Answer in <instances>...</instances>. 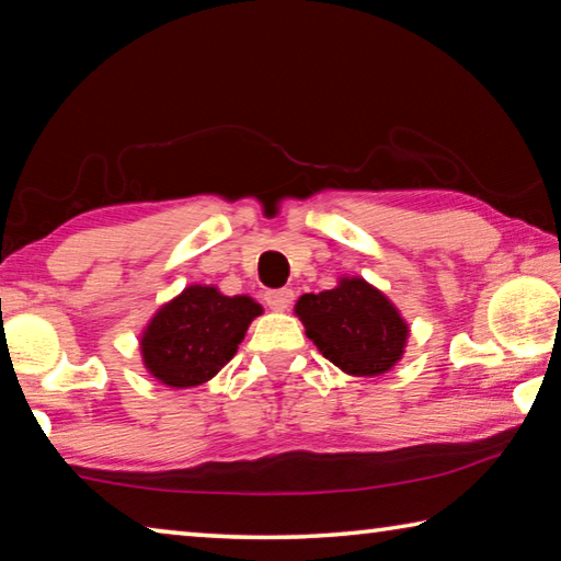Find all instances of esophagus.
Returning a JSON list of instances; mask_svg holds the SVG:
<instances>
[{
	"label": "esophagus",
	"instance_id": "34e87169",
	"mask_svg": "<svg viewBox=\"0 0 561 561\" xmlns=\"http://www.w3.org/2000/svg\"><path fill=\"white\" fill-rule=\"evenodd\" d=\"M264 301H267V307L274 311H287L294 301V291L291 289H272L264 294Z\"/></svg>",
	"mask_w": 561,
	"mask_h": 561
}]
</instances>
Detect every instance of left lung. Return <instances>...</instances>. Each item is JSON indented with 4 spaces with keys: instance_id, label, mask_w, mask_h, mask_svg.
Masks as SVG:
<instances>
[{
    "instance_id": "obj_1",
    "label": "left lung",
    "mask_w": 561,
    "mask_h": 561,
    "mask_svg": "<svg viewBox=\"0 0 561 561\" xmlns=\"http://www.w3.org/2000/svg\"><path fill=\"white\" fill-rule=\"evenodd\" d=\"M294 314L317 348L348 376H381L401 360L408 324L391 299L360 277L301 294Z\"/></svg>"
}]
</instances>
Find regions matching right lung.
Wrapping results in <instances>:
<instances>
[{
  "label": "right lung",
  "instance_id": "add662e5",
  "mask_svg": "<svg viewBox=\"0 0 561 561\" xmlns=\"http://www.w3.org/2000/svg\"><path fill=\"white\" fill-rule=\"evenodd\" d=\"M262 307L250 297H225L217 287L190 284L156 311L140 336L148 374L170 388H193L220 371Z\"/></svg>",
  "mask_w": 561,
  "mask_h": 561
}]
</instances>
